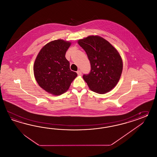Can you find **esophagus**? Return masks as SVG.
<instances>
[{"instance_id": "34e87169", "label": "esophagus", "mask_w": 157, "mask_h": 157, "mask_svg": "<svg viewBox=\"0 0 157 157\" xmlns=\"http://www.w3.org/2000/svg\"><path fill=\"white\" fill-rule=\"evenodd\" d=\"M77 74H78V76H81V75H82V72H81L80 70H78V71H77Z\"/></svg>"}]
</instances>
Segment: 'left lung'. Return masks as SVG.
I'll return each instance as SVG.
<instances>
[{
	"label": "left lung",
	"instance_id": "8db88e82",
	"mask_svg": "<svg viewBox=\"0 0 157 157\" xmlns=\"http://www.w3.org/2000/svg\"><path fill=\"white\" fill-rule=\"evenodd\" d=\"M86 52L91 71L83 78L90 89L104 94L113 89L121 76L123 62L118 50L110 43L98 35H90L78 40Z\"/></svg>",
	"mask_w": 157,
	"mask_h": 157
}]
</instances>
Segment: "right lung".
Segmentation results:
<instances>
[{
  "mask_svg": "<svg viewBox=\"0 0 157 157\" xmlns=\"http://www.w3.org/2000/svg\"><path fill=\"white\" fill-rule=\"evenodd\" d=\"M71 43L63 39L47 43L39 52L34 64L35 78L48 93L60 95L67 91L76 72L70 68L65 55Z\"/></svg>",
  "mask_w": 157,
  "mask_h": 157,
  "instance_id": "obj_1",
  "label": "right lung"
}]
</instances>
